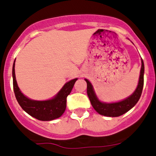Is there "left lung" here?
Returning <instances> with one entry per match:
<instances>
[{
	"instance_id": "8db88e82",
	"label": "left lung",
	"mask_w": 156,
	"mask_h": 156,
	"mask_svg": "<svg viewBox=\"0 0 156 156\" xmlns=\"http://www.w3.org/2000/svg\"><path fill=\"white\" fill-rule=\"evenodd\" d=\"M141 67L140 70V76H139V83H138L136 89L131 95L125 98L123 101L115 102V103L101 102L97 97L92 83L89 82V80L85 78L86 82L87 83V94H88L92 107L98 114L105 116V117H119V116L122 115L125 113L130 110L134 105L136 104L141 97L143 86H144V65L142 59L141 60Z\"/></svg>"
}]
</instances>
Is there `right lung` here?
Wrapping results in <instances>:
<instances>
[{
    "label": "right lung",
    "mask_w": 156,
    "mask_h": 156,
    "mask_svg": "<svg viewBox=\"0 0 156 156\" xmlns=\"http://www.w3.org/2000/svg\"><path fill=\"white\" fill-rule=\"evenodd\" d=\"M15 60L12 67L13 88L17 102L23 110L31 117L41 121H51L60 117L67 106V97L70 94L78 78L68 81L52 99L47 101H35L28 98L21 92L15 77Z\"/></svg>",
    "instance_id": "obj_1"
}]
</instances>
